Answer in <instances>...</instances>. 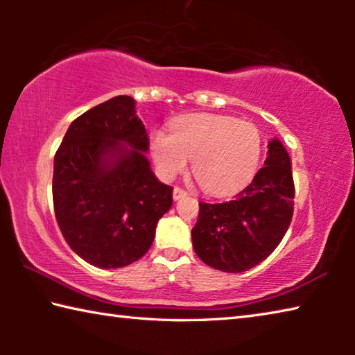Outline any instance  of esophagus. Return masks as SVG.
<instances>
[{
  "label": "esophagus",
  "mask_w": 355,
  "mask_h": 355,
  "mask_svg": "<svg viewBox=\"0 0 355 355\" xmlns=\"http://www.w3.org/2000/svg\"><path fill=\"white\" fill-rule=\"evenodd\" d=\"M172 196H173V200H180V199H183V197L188 196V192L182 188H173Z\"/></svg>",
  "instance_id": "esophagus-1"
}]
</instances>
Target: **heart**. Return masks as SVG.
Returning a JSON list of instances; mask_svg holds the SVG:
<instances>
[{
  "label": "heart",
  "instance_id": "1",
  "mask_svg": "<svg viewBox=\"0 0 355 355\" xmlns=\"http://www.w3.org/2000/svg\"><path fill=\"white\" fill-rule=\"evenodd\" d=\"M150 152L164 178L178 175L192 159V173L202 189L227 196L254 177L261 156V136L255 125L235 117L188 114L172 123L171 135L153 133Z\"/></svg>",
  "mask_w": 355,
  "mask_h": 355
}]
</instances>
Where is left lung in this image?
Here are the masks:
<instances>
[{
  "instance_id": "left-lung-1",
  "label": "left lung",
  "mask_w": 355,
  "mask_h": 355,
  "mask_svg": "<svg viewBox=\"0 0 355 355\" xmlns=\"http://www.w3.org/2000/svg\"><path fill=\"white\" fill-rule=\"evenodd\" d=\"M290 155L279 139L252 183L233 200L199 203L192 228L197 257L224 272H244L272 254L290 227L294 207Z\"/></svg>"
}]
</instances>
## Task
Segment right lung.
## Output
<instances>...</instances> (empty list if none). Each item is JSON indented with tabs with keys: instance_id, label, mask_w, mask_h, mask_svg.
<instances>
[{
	"instance_id": "1",
	"label": "right lung",
	"mask_w": 355,
	"mask_h": 355,
	"mask_svg": "<svg viewBox=\"0 0 355 355\" xmlns=\"http://www.w3.org/2000/svg\"><path fill=\"white\" fill-rule=\"evenodd\" d=\"M136 101L119 95L75 119L55 155L53 203L70 249L101 269L147 254L172 188L150 169Z\"/></svg>"
}]
</instances>
